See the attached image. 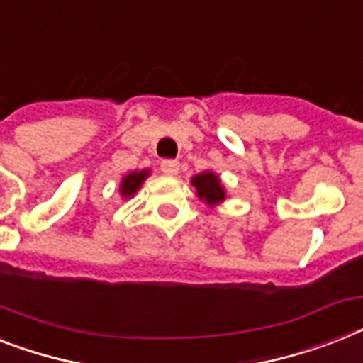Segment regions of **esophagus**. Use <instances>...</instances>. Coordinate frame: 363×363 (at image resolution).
I'll return each instance as SVG.
<instances>
[{"instance_id":"esophagus-1","label":"esophagus","mask_w":363,"mask_h":363,"mask_svg":"<svg viewBox=\"0 0 363 363\" xmlns=\"http://www.w3.org/2000/svg\"><path fill=\"white\" fill-rule=\"evenodd\" d=\"M160 169H162V173H166V175H177V173H179V162H177V160H162Z\"/></svg>"}]
</instances>
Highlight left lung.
I'll return each mask as SVG.
<instances>
[{
  "label": "left lung",
  "instance_id": "1",
  "mask_svg": "<svg viewBox=\"0 0 363 363\" xmlns=\"http://www.w3.org/2000/svg\"><path fill=\"white\" fill-rule=\"evenodd\" d=\"M191 186H196L197 197L203 201L214 207L218 203H222L225 199V190L222 186V181L216 173L203 172L191 179Z\"/></svg>",
  "mask_w": 363,
  "mask_h": 363
}]
</instances>
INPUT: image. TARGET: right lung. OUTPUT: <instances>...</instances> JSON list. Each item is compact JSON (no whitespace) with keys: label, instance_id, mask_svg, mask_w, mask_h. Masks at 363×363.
I'll return each mask as SVG.
<instances>
[{"label":"right lung","instance_id":"obj_1","mask_svg":"<svg viewBox=\"0 0 363 363\" xmlns=\"http://www.w3.org/2000/svg\"><path fill=\"white\" fill-rule=\"evenodd\" d=\"M147 177H149V169H141V172H130L128 175L123 177L121 181V196L123 197H132L135 191L140 190V186L143 184Z\"/></svg>","mask_w":363,"mask_h":363}]
</instances>
